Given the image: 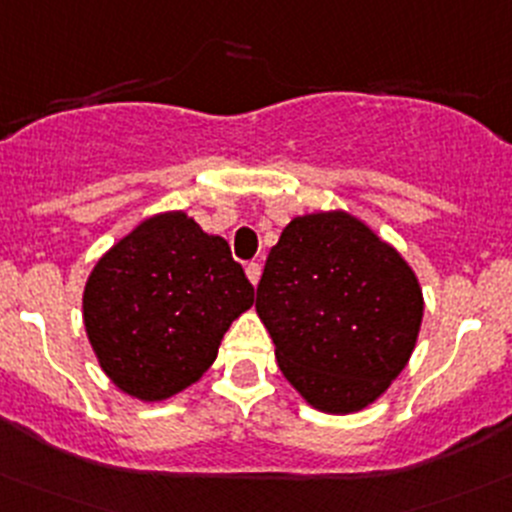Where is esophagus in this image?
<instances>
[{
	"label": "esophagus",
	"instance_id": "esophagus-1",
	"mask_svg": "<svg viewBox=\"0 0 512 512\" xmlns=\"http://www.w3.org/2000/svg\"><path fill=\"white\" fill-rule=\"evenodd\" d=\"M246 276H248V281H251L253 286L259 284V279H261V264H256V261H251V264H246Z\"/></svg>",
	"mask_w": 512,
	"mask_h": 512
}]
</instances>
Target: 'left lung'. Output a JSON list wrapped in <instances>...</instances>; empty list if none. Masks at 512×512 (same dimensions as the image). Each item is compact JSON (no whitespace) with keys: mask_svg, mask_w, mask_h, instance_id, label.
<instances>
[{"mask_svg":"<svg viewBox=\"0 0 512 512\" xmlns=\"http://www.w3.org/2000/svg\"><path fill=\"white\" fill-rule=\"evenodd\" d=\"M276 362L314 410L369 407L410 362L420 281L397 248L344 211L296 216L256 289Z\"/></svg>","mask_w":512,"mask_h":512,"instance_id":"obj_1","label":"left lung"}]
</instances>
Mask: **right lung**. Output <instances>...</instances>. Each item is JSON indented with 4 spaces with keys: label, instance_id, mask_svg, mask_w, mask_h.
<instances>
[{
    "label": "right lung",
    "instance_id": "1",
    "mask_svg": "<svg viewBox=\"0 0 512 512\" xmlns=\"http://www.w3.org/2000/svg\"><path fill=\"white\" fill-rule=\"evenodd\" d=\"M253 286L221 236L183 211L145 218L92 269L82 319L102 372L143 402L183 392L216 362Z\"/></svg>",
    "mask_w": 512,
    "mask_h": 512
}]
</instances>
